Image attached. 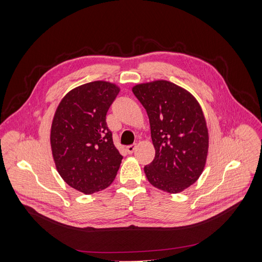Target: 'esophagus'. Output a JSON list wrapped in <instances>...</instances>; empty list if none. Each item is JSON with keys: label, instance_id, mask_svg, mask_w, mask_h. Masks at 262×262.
<instances>
[{"label": "esophagus", "instance_id": "esophagus-1", "mask_svg": "<svg viewBox=\"0 0 262 262\" xmlns=\"http://www.w3.org/2000/svg\"><path fill=\"white\" fill-rule=\"evenodd\" d=\"M136 147H137L136 144H130V145H128V146L126 147V152H127L128 154H133V153L135 152Z\"/></svg>", "mask_w": 262, "mask_h": 262}]
</instances>
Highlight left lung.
<instances>
[{"instance_id": "obj_1", "label": "left lung", "mask_w": 262, "mask_h": 262, "mask_svg": "<svg viewBox=\"0 0 262 262\" xmlns=\"http://www.w3.org/2000/svg\"><path fill=\"white\" fill-rule=\"evenodd\" d=\"M145 108L155 158L144 167L147 181L178 193L201 176L208 153V129L194 96L171 81L156 80L133 88Z\"/></svg>"}]
</instances>
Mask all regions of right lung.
<instances>
[{"instance_id": "1", "label": "right lung", "mask_w": 262, "mask_h": 262, "mask_svg": "<svg viewBox=\"0 0 262 262\" xmlns=\"http://www.w3.org/2000/svg\"><path fill=\"white\" fill-rule=\"evenodd\" d=\"M120 89L96 80L69 92L55 113L51 147L62 180L85 194L107 188L123 156L114 144L106 115Z\"/></svg>"}]
</instances>
